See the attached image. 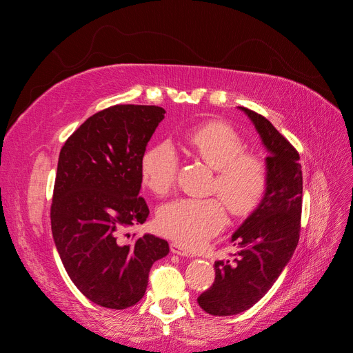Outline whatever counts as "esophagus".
Masks as SVG:
<instances>
[{
  "label": "esophagus",
  "instance_id": "34e87169",
  "mask_svg": "<svg viewBox=\"0 0 353 353\" xmlns=\"http://www.w3.org/2000/svg\"><path fill=\"white\" fill-rule=\"evenodd\" d=\"M170 252L175 254H179V256H193L191 254V252L185 248V245L179 244V243H170Z\"/></svg>",
  "mask_w": 353,
  "mask_h": 353
}]
</instances>
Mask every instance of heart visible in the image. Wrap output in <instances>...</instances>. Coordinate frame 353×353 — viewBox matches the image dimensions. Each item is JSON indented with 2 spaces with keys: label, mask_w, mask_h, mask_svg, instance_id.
Instances as JSON below:
<instances>
[{
  "label": "heart",
  "mask_w": 353,
  "mask_h": 353,
  "mask_svg": "<svg viewBox=\"0 0 353 353\" xmlns=\"http://www.w3.org/2000/svg\"><path fill=\"white\" fill-rule=\"evenodd\" d=\"M188 150L215 169L212 193L225 201L234 216L252 212L268 184L263 159L245 152L241 135L225 122L203 123L184 137ZM179 157L174 145L159 141L145 152L141 175L145 187L165 196L174 188ZM221 199L181 197L166 203L157 212V228L166 237L185 245H200L216 236L227 223V210Z\"/></svg>",
  "instance_id": "1"
}]
</instances>
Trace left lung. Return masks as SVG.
<instances>
[{"label":"left lung","instance_id":"left-lung-1","mask_svg":"<svg viewBox=\"0 0 353 353\" xmlns=\"http://www.w3.org/2000/svg\"><path fill=\"white\" fill-rule=\"evenodd\" d=\"M250 117L268 150V184L259 206L232 234L237 259L215 262V281L197 302L203 311L228 316L248 311L270 290L292 259L302 216V166L299 153L262 114L240 108Z\"/></svg>","mask_w":353,"mask_h":353}]
</instances>
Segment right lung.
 <instances>
[{
    "mask_svg": "<svg viewBox=\"0 0 353 353\" xmlns=\"http://www.w3.org/2000/svg\"><path fill=\"white\" fill-rule=\"evenodd\" d=\"M165 113L159 105H112L88 117L60 150L52 237L73 284L104 307L135 305L153 263L169 253L168 241L152 234L130 243L123 234L150 213L140 196L141 162Z\"/></svg>",
    "mask_w": 353,
    "mask_h": 353,
    "instance_id": "1",
    "label": "right lung"
}]
</instances>
